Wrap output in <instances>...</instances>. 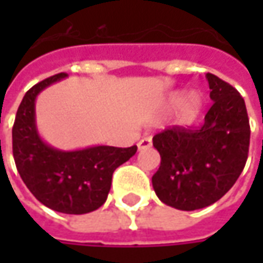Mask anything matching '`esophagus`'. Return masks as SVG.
<instances>
[{
    "label": "esophagus",
    "instance_id": "esophagus-1",
    "mask_svg": "<svg viewBox=\"0 0 263 263\" xmlns=\"http://www.w3.org/2000/svg\"><path fill=\"white\" fill-rule=\"evenodd\" d=\"M151 146H152V139H151V137H143V139H140L139 143H137L139 151H143V149H147V147Z\"/></svg>",
    "mask_w": 263,
    "mask_h": 263
}]
</instances>
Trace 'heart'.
<instances>
[{
  "label": "heart",
  "mask_w": 263,
  "mask_h": 263,
  "mask_svg": "<svg viewBox=\"0 0 263 263\" xmlns=\"http://www.w3.org/2000/svg\"><path fill=\"white\" fill-rule=\"evenodd\" d=\"M168 108H177L176 123L178 126H192L197 121L203 111V98L197 92L176 90L168 96Z\"/></svg>",
  "instance_id": "b5f03b06"
}]
</instances>
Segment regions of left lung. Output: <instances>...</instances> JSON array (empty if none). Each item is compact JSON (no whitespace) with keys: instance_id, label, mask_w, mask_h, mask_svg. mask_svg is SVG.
Returning <instances> with one entry per match:
<instances>
[{"instance_id":"left-lung-1","label":"left lung","mask_w":263,"mask_h":263,"mask_svg":"<svg viewBox=\"0 0 263 263\" xmlns=\"http://www.w3.org/2000/svg\"><path fill=\"white\" fill-rule=\"evenodd\" d=\"M212 106L199 128L173 127L154 136L161 165L152 186L168 206L196 211L215 203L241 174L250 126L245 99L227 82L208 73Z\"/></svg>"}]
</instances>
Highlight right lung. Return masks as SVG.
I'll use <instances>...</instances> for the list:
<instances>
[{
	"label": "right lung",
	"instance_id": "1",
	"mask_svg": "<svg viewBox=\"0 0 263 263\" xmlns=\"http://www.w3.org/2000/svg\"><path fill=\"white\" fill-rule=\"evenodd\" d=\"M66 77V73L48 77L26 92L15 114L13 155L22 180L41 203L57 212L82 215L105 203L112 173L136 154L137 146L63 151L48 145L36 126V98Z\"/></svg>",
	"mask_w": 263,
	"mask_h": 263
}]
</instances>
